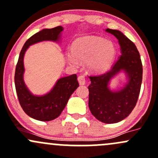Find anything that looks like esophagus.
<instances>
[{
	"label": "esophagus",
	"instance_id": "1",
	"mask_svg": "<svg viewBox=\"0 0 158 158\" xmlns=\"http://www.w3.org/2000/svg\"><path fill=\"white\" fill-rule=\"evenodd\" d=\"M78 81H79V84L80 85H85V76L81 75L78 77Z\"/></svg>",
	"mask_w": 158,
	"mask_h": 158
}]
</instances>
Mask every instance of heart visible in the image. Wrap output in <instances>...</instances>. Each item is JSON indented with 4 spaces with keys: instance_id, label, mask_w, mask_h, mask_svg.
<instances>
[{
    "instance_id": "heart-1",
    "label": "heart",
    "mask_w": 158,
    "mask_h": 158,
    "mask_svg": "<svg viewBox=\"0 0 158 158\" xmlns=\"http://www.w3.org/2000/svg\"><path fill=\"white\" fill-rule=\"evenodd\" d=\"M72 53L67 58L73 64L85 61L86 67L91 72L100 73L106 70L114 59L116 48L110 40L99 37H83L76 39L72 44Z\"/></svg>"
}]
</instances>
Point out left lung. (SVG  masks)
Listing matches in <instances>:
<instances>
[{
	"instance_id": "obj_1",
	"label": "left lung",
	"mask_w": 158,
	"mask_h": 158,
	"mask_svg": "<svg viewBox=\"0 0 158 158\" xmlns=\"http://www.w3.org/2000/svg\"><path fill=\"white\" fill-rule=\"evenodd\" d=\"M106 31L118 39L121 55L108 72L89 77L88 106L98 120L114 124L127 118L136 104L143 79V65L132 41L120 31L108 28ZM121 72L126 73L127 82L120 89L112 90L109 88L110 79Z\"/></svg>"
}]
</instances>
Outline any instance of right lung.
I'll use <instances>...</instances> for the list:
<instances>
[{"label": "right lung", "instance_id": "add662e5", "mask_svg": "<svg viewBox=\"0 0 158 158\" xmlns=\"http://www.w3.org/2000/svg\"><path fill=\"white\" fill-rule=\"evenodd\" d=\"M63 30L62 26L43 29L26 41L19 54L15 72V90L22 110L36 120L48 121L58 118L65 108L71 94L79 87L77 76L73 74L60 78L49 92L39 96L33 94L24 81V56L29 46L42 41L59 42Z\"/></svg>", "mask_w": 158, "mask_h": 158}]
</instances>
